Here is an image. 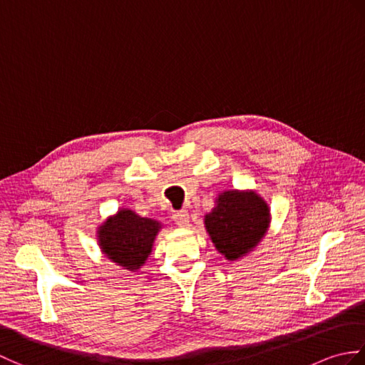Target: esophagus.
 <instances>
[{"instance_id": "1", "label": "esophagus", "mask_w": 365, "mask_h": 365, "mask_svg": "<svg viewBox=\"0 0 365 365\" xmlns=\"http://www.w3.org/2000/svg\"><path fill=\"white\" fill-rule=\"evenodd\" d=\"M173 220L180 227H187L190 226V215L187 210H180V212H174Z\"/></svg>"}]
</instances>
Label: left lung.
I'll return each mask as SVG.
<instances>
[{
	"label": "left lung",
	"instance_id": "obj_1",
	"mask_svg": "<svg viewBox=\"0 0 365 365\" xmlns=\"http://www.w3.org/2000/svg\"><path fill=\"white\" fill-rule=\"evenodd\" d=\"M269 208L255 191L230 190L220 192L215 208L205 215V229L216 251L227 260L251 252L265 237Z\"/></svg>",
	"mask_w": 365,
	"mask_h": 365
}]
</instances>
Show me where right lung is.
<instances>
[{
  "instance_id": "right-lung-1",
  "label": "right lung",
  "mask_w": 365,
  "mask_h": 365,
  "mask_svg": "<svg viewBox=\"0 0 365 365\" xmlns=\"http://www.w3.org/2000/svg\"><path fill=\"white\" fill-rule=\"evenodd\" d=\"M160 229L158 221L122 208L98 227V246L108 259L123 269L138 271L150 255Z\"/></svg>"
}]
</instances>
